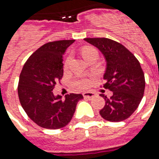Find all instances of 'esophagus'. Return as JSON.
Wrapping results in <instances>:
<instances>
[{"label": "esophagus", "mask_w": 159, "mask_h": 159, "mask_svg": "<svg viewBox=\"0 0 159 159\" xmlns=\"http://www.w3.org/2000/svg\"><path fill=\"white\" fill-rule=\"evenodd\" d=\"M83 97L86 98V99H88V100H92L93 97H95V93L94 92H83Z\"/></svg>", "instance_id": "1"}]
</instances>
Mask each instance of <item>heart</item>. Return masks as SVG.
Returning a JSON list of instances; mask_svg holds the SVG:
<instances>
[{
    "label": "heart",
    "mask_w": 159,
    "mask_h": 159,
    "mask_svg": "<svg viewBox=\"0 0 159 159\" xmlns=\"http://www.w3.org/2000/svg\"><path fill=\"white\" fill-rule=\"evenodd\" d=\"M94 53H97V50H96L94 48L89 47V46L84 47V48H82V55L85 59H86L87 57H89L90 55ZM73 85H74L77 88H78V89H84V88L88 87V85H89V81H88V79H87V78H85V77H78V78H76V79L73 81Z\"/></svg>",
    "instance_id": "heart-1"
}]
</instances>
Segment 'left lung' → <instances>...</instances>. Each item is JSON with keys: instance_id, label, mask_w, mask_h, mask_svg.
<instances>
[{"instance_id": "8db88e82", "label": "left lung", "mask_w": 159, "mask_h": 159, "mask_svg": "<svg viewBox=\"0 0 159 159\" xmlns=\"http://www.w3.org/2000/svg\"><path fill=\"white\" fill-rule=\"evenodd\" d=\"M85 41L97 47L106 61L103 87L112 92L105 99L100 115L111 122L128 119L138 108L145 88L144 74L134 55L121 43L107 38H86Z\"/></svg>"}]
</instances>
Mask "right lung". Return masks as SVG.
I'll return each mask as SVG.
<instances>
[{"instance_id": "1", "label": "right lung", "mask_w": 159, "mask_h": 159, "mask_svg": "<svg viewBox=\"0 0 159 159\" xmlns=\"http://www.w3.org/2000/svg\"><path fill=\"white\" fill-rule=\"evenodd\" d=\"M49 42L31 54L20 75L18 96L27 116L42 128L57 129L72 120L82 94L71 93L62 100L55 97L53 88L63 76V54L73 42Z\"/></svg>"}]
</instances>
